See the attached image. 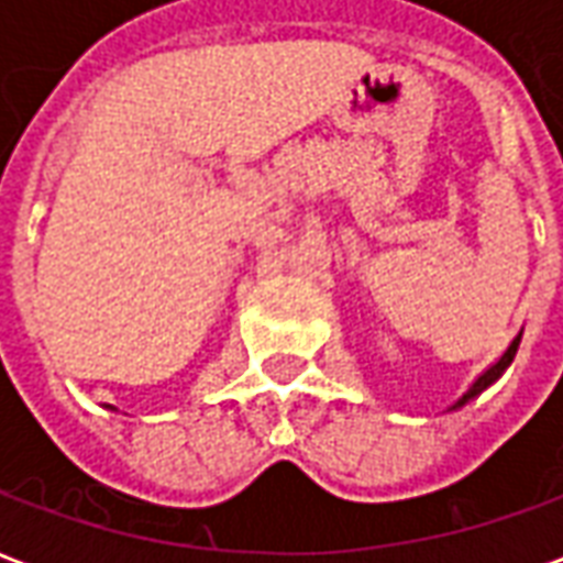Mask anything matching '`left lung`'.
Listing matches in <instances>:
<instances>
[{
    "instance_id": "left-lung-1",
    "label": "left lung",
    "mask_w": 563,
    "mask_h": 563,
    "mask_svg": "<svg viewBox=\"0 0 563 563\" xmlns=\"http://www.w3.org/2000/svg\"><path fill=\"white\" fill-rule=\"evenodd\" d=\"M519 341H521V334H516V338H512V343H509L507 350H504V355H500V358H497V362L492 367H485L483 374L473 379L471 389L464 391V395H461L459 401L452 404V407H461V404H467V401H471V398H476V395H479V391H483L485 386H492V383H495V379L500 377V374H504V371H507V367H509V362H512V355H516V350H519Z\"/></svg>"
}]
</instances>
